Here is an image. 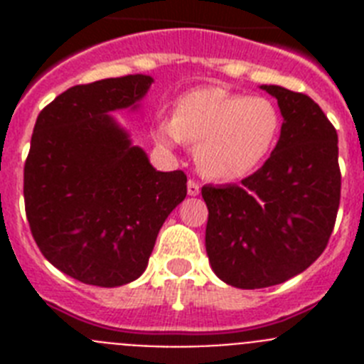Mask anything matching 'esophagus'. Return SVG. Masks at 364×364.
Masks as SVG:
<instances>
[{
	"mask_svg": "<svg viewBox=\"0 0 364 364\" xmlns=\"http://www.w3.org/2000/svg\"><path fill=\"white\" fill-rule=\"evenodd\" d=\"M198 193H200V186H198L195 180H189V182H188V195H191V197H197Z\"/></svg>",
	"mask_w": 364,
	"mask_h": 364,
	"instance_id": "esophagus-1",
	"label": "esophagus"
}]
</instances>
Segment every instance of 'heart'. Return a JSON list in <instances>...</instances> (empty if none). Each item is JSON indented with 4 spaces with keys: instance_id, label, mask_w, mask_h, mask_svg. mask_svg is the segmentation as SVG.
<instances>
[{
    "instance_id": "obj_1",
    "label": "heart",
    "mask_w": 364,
    "mask_h": 364,
    "mask_svg": "<svg viewBox=\"0 0 364 364\" xmlns=\"http://www.w3.org/2000/svg\"><path fill=\"white\" fill-rule=\"evenodd\" d=\"M281 133V112L264 96L200 87L180 96L156 138L167 147L197 144L195 160L208 178H244L264 162Z\"/></svg>"
}]
</instances>
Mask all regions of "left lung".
<instances>
[{"instance_id": "8db88e82", "label": "left lung", "mask_w": 364, "mask_h": 364, "mask_svg": "<svg viewBox=\"0 0 364 364\" xmlns=\"http://www.w3.org/2000/svg\"><path fill=\"white\" fill-rule=\"evenodd\" d=\"M277 98L281 136L239 186H204L205 252L226 284L257 290L302 273L326 247L341 198L337 131L310 96L260 85Z\"/></svg>"}]
</instances>
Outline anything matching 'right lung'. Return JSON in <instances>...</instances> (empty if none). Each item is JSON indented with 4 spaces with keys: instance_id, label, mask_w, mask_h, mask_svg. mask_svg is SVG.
<instances>
[{
    "instance_id": "add662e5",
    "label": "right lung",
    "mask_w": 364,
    "mask_h": 364,
    "mask_svg": "<svg viewBox=\"0 0 364 364\" xmlns=\"http://www.w3.org/2000/svg\"><path fill=\"white\" fill-rule=\"evenodd\" d=\"M151 83L129 74L74 85L34 125L23 171L32 237L50 264L85 284L114 288L140 277L188 193L184 171H156L109 114L138 109Z\"/></svg>"
}]
</instances>
